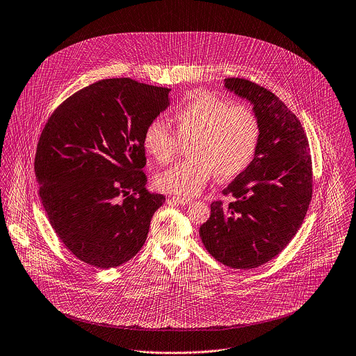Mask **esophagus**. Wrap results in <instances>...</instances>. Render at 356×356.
<instances>
[{"instance_id": "1", "label": "esophagus", "mask_w": 356, "mask_h": 356, "mask_svg": "<svg viewBox=\"0 0 356 356\" xmlns=\"http://www.w3.org/2000/svg\"><path fill=\"white\" fill-rule=\"evenodd\" d=\"M173 202H176V204H180V205H190L193 201L191 200H188V198H183V197H172L170 198Z\"/></svg>"}]
</instances>
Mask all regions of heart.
Masks as SVG:
<instances>
[{"mask_svg":"<svg viewBox=\"0 0 356 356\" xmlns=\"http://www.w3.org/2000/svg\"><path fill=\"white\" fill-rule=\"evenodd\" d=\"M176 135L161 120L151 121L143 134L145 152L159 163L170 162L179 141L190 143V159L162 172L156 187L165 193L194 197L213 177L232 179L252 162L260 139L256 114L232 106L211 92H195L172 113Z\"/></svg>","mask_w":356,"mask_h":356,"instance_id":"1","label":"heart"}]
</instances>
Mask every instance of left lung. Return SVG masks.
<instances>
[{"mask_svg": "<svg viewBox=\"0 0 356 356\" xmlns=\"http://www.w3.org/2000/svg\"><path fill=\"white\" fill-rule=\"evenodd\" d=\"M224 86L250 102L260 139L249 166L222 190L235 201L213 202L200 236L217 261L250 270L280 254L302 224L312 197V162L298 118L280 97L243 78H225Z\"/></svg>", "mask_w": 356, "mask_h": 356, "instance_id": "left-lung-1", "label": "left lung"}]
</instances>
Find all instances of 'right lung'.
<instances>
[{
	"label": "right lung",
	"mask_w": 356,
	"mask_h": 356,
	"mask_svg": "<svg viewBox=\"0 0 356 356\" xmlns=\"http://www.w3.org/2000/svg\"><path fill=\"white\" fill-rule=\"evenodd\" d=\"M169 92L131 78L102 79L65 100L41 134L34 168L44 211L89 266L131 260L165 202L145 190L143 134L169 107Z\"/></svg>",
	"instance_id": "add662e5"
}]
</instances>
